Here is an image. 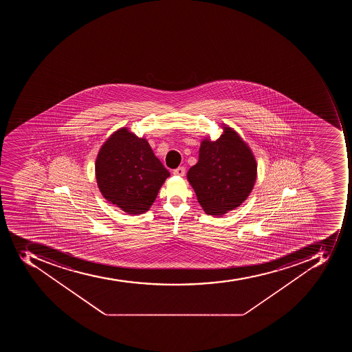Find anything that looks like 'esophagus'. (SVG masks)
<instances>
[{"mask_svg": "<svg viewBox=\"0 0 352 352\" xmlns=\"http://www.w3.org/2000/svg\"><path fill=\"white\" fill-rule=\"evenodd\" d=\"M186 173L185 167H178V168L174 169V172H173V174L177 175V176H184Z\"/></svg>", "mask_w": 352, "mask_h": 352, "instance_id": "34e87169", "label": "esophagus"}]
</instances>
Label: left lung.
<instances>
[{"mask_svg":"<svg viewBox=\"0 0 352 352\" xmlns=\"http://www.w3.org/2000/svg\"><path fill=\"white\" fill-rule=\"evenodd\" d=\"M216 141L202 140L199 160L189 168L187 179L207 214L221 217L234 210L251 194L258 164L249 145L238 132L222 124Z\"/></svg>","mask_w":352,"mask_h":352,"instance_id":"left-lung-1","label":"left lung"}]
</instances>
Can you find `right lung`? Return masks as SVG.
<instances>
[{"label":"right lung","instance_id":"right-lung-1","mask_svg":"<svg viewBox=\"0 0 352 352\" xmlns=\"http://www.w3.org/2000/svg\"><path fill=\"white\" fill-rule=\"evenodd\" d=\"M96 179L107 201L129 214L150 210L169 172L145 138L121 128L100 147Z\"/></svg>","mask_w":352,"mask_h":352}]
</instances>
